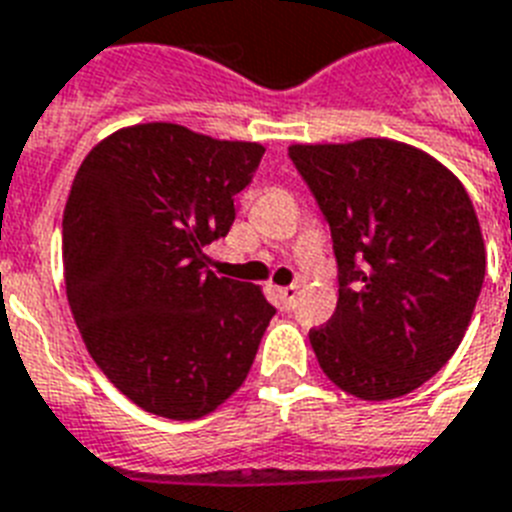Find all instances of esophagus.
<instances>
[{
	"instance_id": "34e87169",
	"label": "esophagus",
	"mask_w": 512,
	"mask_h": 512,
	"mask_svg": "<svg viewBox=\"0 0 512 512\" xmlns=\"http://www.w3.org/2000/svg\"><path fill=\"white\" fill-rule=\"evenodd\" d=\"M276 295L281 297V303L287 305V308H292V303H295L297 295H300V287H297V284H289V287H279V289H276Z\"/></svg>"
}]
</instances>
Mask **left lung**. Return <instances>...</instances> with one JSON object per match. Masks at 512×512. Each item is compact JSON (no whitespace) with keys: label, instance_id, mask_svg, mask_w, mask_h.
<instances>
[{"label":"left lung","instance_id":"left-lung-1","mask_svg":"<svg viewBox=\"0 0 512 512\" xmlns=\"http://www.w3.org/2000/svg\"><path fill=\"white\" fill-rule=\"evenodd\" d=\"M289 159L327 217L340 271L335 316L308 335L319 366L364 401L412 393L460 348L484 284L465 185L388 138L295 143Z\"/></svg>","mask_w":512,"mask_h":512}]
</instances>
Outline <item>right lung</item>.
Here are the masks:
<instances>
[{"label":"right lung","instance_id":"obj_1","mask_svg":"<svg viewBox=\"0 0 512 512\" xmlns=\"http://www.w3.org/2000/svg\"><path fill=\"white\" fill-rule=\"evenodd\" d=\"M260 143L170 122L124 127L82 162L63 212V276L82 340L132 404L167 420L215 412L247 380L273 305L217 279L204 247L231 231Z\"/></svg>","mask_w":512,"mask_h":512}]
</instances>
